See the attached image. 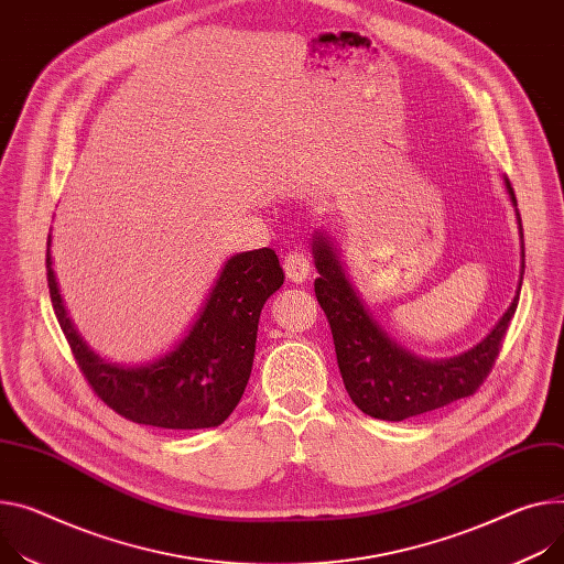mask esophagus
<instances>
[{
	"mask_svg": "<svg viewBox=\"0 0 564 564\" xmlns=\"http://www.w3.org/2000/svg\"><path fill=\"white\" fill-rule=\"evenodd\" d=\"M284 273H286V278H289L291 282H295V284L305 282V280L310 278V273H312V262H310L307 252L291 250V252L284 257Z\"/></svg>",
	"mask_w": 564,
	"mask_h": 564,
	"instance_id": "obj_1",
	"label": "esophagus"
}]
</instances>
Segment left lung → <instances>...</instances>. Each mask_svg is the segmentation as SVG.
Here are the masks:
<instances>
[{
  "mask_svg": "<svg viewBox=\"0 0 564 564\" xmlns=\"http://www.w3.org/2000/svg\"><path fill=\"white\" fill-rule=\"evenodd\" d=\"M503 187L514 207L519 248H522L517 291L510 307L503 312L497 325L474 348L456 357H417L395 338L388 336L352 286L350 275L345 273L332 237L325 230L314 235L312 254L321 275L314 282L316 297L332 327L345 391L350 393L352 402L366 415L388 422H402L406 417L422 415L456 400L469 398L488 377L499 355L501 338L510 325V318L514 316L524 280L522 219H519L517 198L506 176Z\"/></svg>",
  "mask_w": 564,
  "mask_h": 564,
  "instance_id": "8db88e82",
  "label": "left lung"
}]
</instances>
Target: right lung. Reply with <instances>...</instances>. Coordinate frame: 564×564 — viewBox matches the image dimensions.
Returning a JSON list of instances; mask_svg holds the SVG:
<instances>
[{"instance_id":"1","label":"right lung","mask_w":564,"mask_h":564,"mask_svg":"<svg viewBox=\"0 0 564 564\" xmlns=\"http://www.w3.org/2000/svg\"><path fill=\"white\" fill-rule=\"evenodd\" d=\"M47 282L56 318L85 379L112 411L160 429H209L219 426L243 395L254 359L259 314L284 284V273L271 248L232 254L185 336L142 366L110 364L85 343L56 280L52 235Z\"/></svg>"}]
</instances>
